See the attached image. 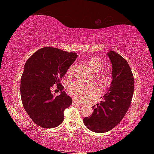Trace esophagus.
<instances>
[{
    "instance_id": "esophagus-1",
    "label": "esophagus",
    "mask_w": 154,
    "mask_h": 154,
    "mask_svg": "<svg viewBox=\"0 0 154 154\" xmlns=\"http://www.w3.org/2000/svg\"><path fill=\"white\" fill-rule=\"evenodd\" d=\"M72 104H73V105H82L81 102H79V101H78L77 100H75V99H73V100H72Z\"/></svg>"
}]
</instances>
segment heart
Masks as SVG:
<instances>
[{
  "instance_id": "b5f03b06",
  "label": "heart",
  "mask_w": 154,
  "mask_h": 154,
  "mask_svg": "<svg viewBox=\"0 0 154 154\" xmlns=\"http://www.w3.org/2000/svg\"><path fill=\"white\" fill-rule=\"evenodd\" d=\"M88 64L94 71L98 72L101 71L105 66V62L102 60L92 57L88 59ZM72 66H71L68 70V73H71ZM100 77L103 80L107 82L111 78V74L109 71H103L100 74ZM67 90L69 94L77 99H91L98 95V90L95 85L85 84L82 82L74 81L69 83Z\"/></svg>"
}]
</instances>
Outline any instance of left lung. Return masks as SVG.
Returning <instances> with one entry per match:
<instances>
[{
  "instance_id": "8db88e82",
  "label": "left lung",
  "mask_w": 154,
  "mask_h": 154,
  "mask_svg": "<svg viewBox=\"0 0 154 154\" xmlns=\"http://www.w3.org/2000/svg\"><path fill=\"white\" fill-rule=\"evenodd\" d=\"M107 56L112 64L111 88L100 104L92 106V116L83 119L88 129L99 133L113 129L124 118L134 90V78L128 62L116 51H109Z\"/></svg>"
}]
</instances>
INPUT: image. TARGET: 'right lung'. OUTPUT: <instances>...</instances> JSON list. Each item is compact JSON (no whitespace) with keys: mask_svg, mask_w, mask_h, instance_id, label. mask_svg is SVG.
<instances>
[{"mask_svg":"<svg viewBox=\"0 0 154 154\" xmlns=\"http://www.w3.org/2000/svg\"><path fill=\"white\" fill-rule=\"evenodd\" d=\"M77 57L75 52L47 47L26 62L21 77V98L25 111L38 126L52 128L64 120V111L72 104V98L62 91L60 81ZM54 85L61 91L58 97L51 93Z\"/></svg>","mask_w":154,"mask_h":154,"instance_id":"1","label":"right lung"}]
</instances>
